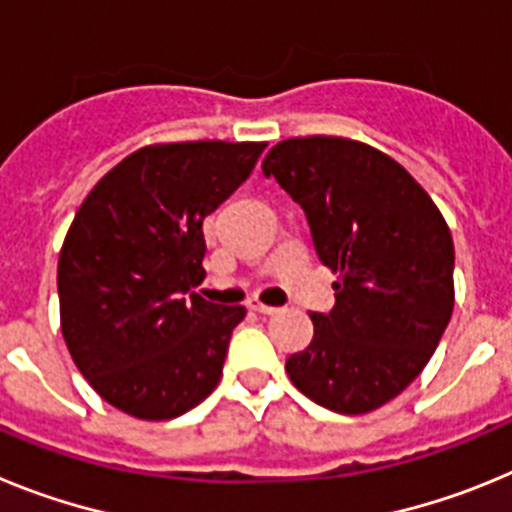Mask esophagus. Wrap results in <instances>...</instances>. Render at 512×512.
I'll list each match as a JSON object with an SVG mask.
<instances>
[{
  "label": "esophagus",
  "mask_w": 512,
  "mask_h": 512,
  "mask_svg": "<svg viewBox=\"0 0 512 512\" xmlns=\"http://www.w3.org/2000/svg\"><path fill=\"white\" fill-rule=\"evenodd\" d=\"M248 310L253 312H261V315H274V312H279V307H271V305H264L261 300H256V297H251V300L246 302Z\"/></svg>",
  "instance_id": "obj_1"
}]
</instances>
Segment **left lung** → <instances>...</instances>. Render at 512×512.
I'll return each instance as SVG.
<instances>
[{"mask_svg": "<svg viewBox=\"0 0 512 512\" xmlns=\"http://www.w3.org/2000/svg\"><path fill=\"white\" fill-rule=\"evenodd\" d=\"M305 210L336 307L287 374L312 402L364 415L425 369L454 310V241L436 202L395 158L336 135L277 143L261 164Z\"/></svg>", "mask_w": 512, "mask_h": 512, "instance_id": "left-lung-1", "label": "left lung"}]
</instances>
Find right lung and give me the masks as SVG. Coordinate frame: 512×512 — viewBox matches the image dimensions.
I'll return each instance as SVG.
<instances>
[{"mask_svg": "<svg viewBox=\"0 0 512 512\" xmlns=\"http://www.w3.org/2000/svg\"><path fill=\"white\" fill-rule=\"evenodd\" d=\"M266 143L187 140L125 156L76 210L58 256L61 333L112 408L171 420L223 377L243 305L197 295L202 220L241 187Z\"/></svg>", "mask_w": 512, "mask_h": 512, "instance_id": "1", "label": "right lung"}]
</instances>
